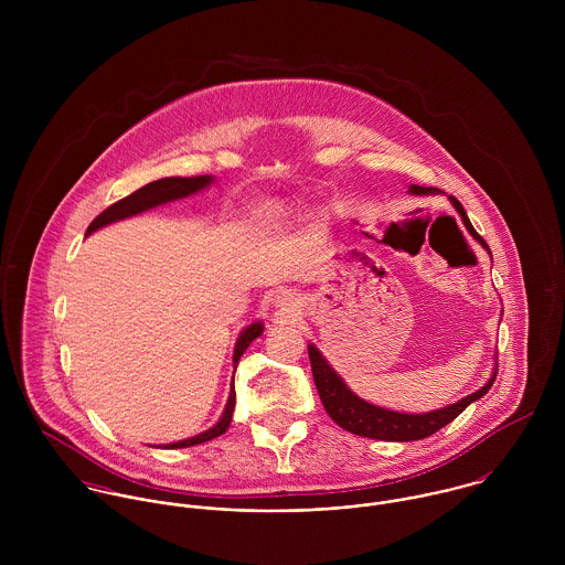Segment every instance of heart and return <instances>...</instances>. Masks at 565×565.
<instances>
[{
    "mask_svg": "<svg viewBox=\"0 0 565 565\" xmlns=\"http://www.w3.org/2000/svg\"><path fill=\"white\" fill-rule=\"evenodd\" d=\"M280 213V206H265L263 209V217L265 220H271V217H276Z\"/></svg>",
    "mask_w": 565,
    "mask_h": 565,
    "instance_id": "b5f03b06",
    "label": "heart"
}]
</instances>
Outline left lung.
I'll return each instance as SVG.
<instances>
[{
    "label": "left lung",
    "instance_id": "8db88e82",
    "mask_svg": "<svg viewBox=\"0 0 565 565\" xmlns=\"http://www.w3.org/2000/svg\"><path fill=\"white\" fill-rule=\"evenodd\" d=\"M408 191L417 193V195L437 193V189H433V186H417V184H411ZM450 202L455 204V209L463 217L472 237L481 243L483 247H487L483 237L470 224L461 202L455 195H450ZM309 359H311V370H313V381H316L318 394L322 398L323 408L330 415V419H334L348 433L370 437V439H381V441H415V439L430 437L433 433H437L439 428L450 424L459 413H463L468 404L475 403V401L484 396L491 390L493 381H495V374H493L491 381L479 392H475L468 398H463L457 404H450L446 408L422 413V415H408V413H398V411H387L383 406H374V404L356 398L345 387V383L334 374V370L326 363V359L316 345H309Z\"/></svg>",
    "mask_w": 565,
    "mask_h": 565
}]
</instances>
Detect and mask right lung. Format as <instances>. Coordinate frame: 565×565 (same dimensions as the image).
<instances>
[{
    "instance_id": "1",
    "label": "right lung",
    "mask_w": 565,
    "mask_h": 565,
    "mask_svg": "<svg viewBox=\"0 0 565 565\" xmlns=\"http://www.w3.org/2000/svg\"><path fill=\"white\" fill-rule=\"evenodd\" d=\"M211 180H213L211 175H195V178H175V175H171V178L154 180V182H150V184H146V186H141V189H137L135 193L121 198L119 202L110 204L106 211H102V213L88 224L86 235H90V233H95L97 228H102V226H106V224H113V222H117V220L132 217V215H137V213H143V211L154 209V206L164 204V202H171V200H178V198L198 193L200 189L209 186ZM260 332H263V323H252V326H247V328L243 330L242 337H239V341H237V348H235V370H237V363H239L243 352L247 350V345H249ZM233 411H235V390L231 392V398H228V404H226V411H224L222 419H220L213 428H209L206 433H200V435H195V437H191V439L175 441V444H167L164 448H189V446H198V444H204V441H209V439L220 437L222 433L228 430L231 419H233Z\"/></svg>"
}]
</instances>
